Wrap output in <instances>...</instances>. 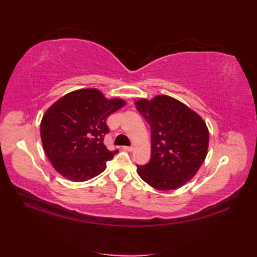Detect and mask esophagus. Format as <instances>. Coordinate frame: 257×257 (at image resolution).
Wrapping results in <instances>:
<instances>
[{
  "label": "esophagus",
  "mask_w": 257,
  "mask_h": 257,
  "mask_svg": "<svg viewBox=\"0 0 257 257\" xmlns=\"http://www.w3.org/2000/svg\"><path fill=\"white\" fill-rule=\"evenodd\" d=\"M123 148V150H125V151H134V147H127V146H124V147H122Z\"/></svg>",
  "instance_id": "1"
}]
</instances>
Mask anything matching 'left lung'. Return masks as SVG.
<instances>
[{"label": "left lung", "instance_id": "1", "mask_svg": "<svg viewBox=\"0 0 257 257\" xmlns=\"http://www.w3.org/2000/svg\"><path fill=\"white\" fill-rule=\"evenodd\" d=\"M136 107L151 128V159L137 166L139 177L157 190L182 187L204 162L209 129L198 112L176 98H139Z\"/></svg>", "mask_w": 257, "mask_h": 257}]
</instances>
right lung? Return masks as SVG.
<instances>
[{
    "mask_svg": "<svg viewBox=\"0 0 257 257\" xmlns=\"http://www.w3.org/2000/svg\"><path fill=\"white\" fill-rule=\"evenodd\" d=\"M97 88L70 91L47 109L41 121V139L54 169L70 181L84 182L100 174L116 151L103 144L107 118L125 105Z\"/></svg>",
    "mask_w": 257,
    "mask_h": 257,
    "instance_id": "right-lung-1",
    "label": "right lung"
}]
</instances>
